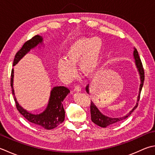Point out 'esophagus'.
I'll return each mask as SVG.
<instances>
[{"label":"esophagus","instance_id":"obj_1","mask_svg":"<svg viewBox=\"0 0 155 155\" xmlns=\"http://www.w3.org/2000/svg\"><path fill=\"white\" fill-rule=\"evenodd\" d=\"M74 91L77 92H80L81 91V88L79 85H76L74 87Z\"/></svg>","mask_w":155,"mask_h":155}]
</instances>
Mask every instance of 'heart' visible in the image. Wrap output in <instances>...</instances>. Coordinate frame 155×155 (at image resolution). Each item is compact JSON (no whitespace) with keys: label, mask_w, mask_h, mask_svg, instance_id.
<instances>
[{"label":"heart","mask_w":155,"mask_h":155,"mask_svg":"<svg viewBox=\"0 0 155 155\" xmlns=\"http://www.w3.org/2000/svg\"><path fill=\"white\" fill-rule=\"evenodd\" d=\"M102 50V41L99 38H81L69 45L66 58L57 62L58 71L63 80L71 81L75 74L76 65L82 74L89 76L97 68Z\"/></svg>","instance_id":"heart-1"}]
</instances>
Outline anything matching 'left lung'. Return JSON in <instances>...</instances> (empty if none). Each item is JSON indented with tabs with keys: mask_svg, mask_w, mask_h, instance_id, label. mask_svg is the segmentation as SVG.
Instances as JSON below:
<instances>
[{
	"mask_svg": "<svg viewBox=\"0 0 155 155\" xmlns=\"http://www.w3.org/2000/svg\"><path fill=\"white\" fill-rule=\"evenodd\" d=\"M134 53H133V56H134V58L135 60V64L136 66V68L138 69V71L139 72V74H140V89H139V94L137 98V102H136V104L134 106V107L132 109V110L130 111L128 114H126V116L120 117H110L108 116H106L105 115L103 114L102 113L100 112V111L98 110V108L96 107V105L94 104V103L91 101V120L93 123H95L96 125H97L100 127H102V128H106V127L111 125V124H117L120 122H122V120H124L126 119L130 114H131L135 109L138 107V101L140 100V93L142 89V87H143L144 84V68L143 66H142V64L141 62V60L139 57L138 53L137 50L136 48H134ZM89 84H88V85L86 87V91L87 93L89 94Z\"/></svg>",
	"mask_w": 155,
	"mask_h": 155,
	"instance_id": "left-lung-1",
	"label": "left lung"
}]
</instances>
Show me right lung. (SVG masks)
Masks as SVG:
<instances>
[{"mask_svg": "<svg viewBox=\"0 0 155 155\" xmlns=\"http://www.w3.org/2000/svg\"><path fill=\"white\" fill-rule=\"evenodd\" d=\"M42 42H43V38L40 35H35L31 39L27 41L23 44L22 48L17 52L15 56L13 66L16 65L21 59L31 49L37 47L39 44H42ZM13 74L14 70L13 68L11 71V86L14 96V100L16 104V107L19 113L27 120L35 125L43 127L46 130L55 128L64 122L65 117V111L63 107L62 101L70 93V90L68 88L63 86L54 87L51 91L50 97L46 109L41 114H33L24 110L17 101L13 89Z\"/></svg>", "mask_w": 155, "mask_h": 155, "instance_id": "add662e5", "label": "right lung"}]
</instances>
